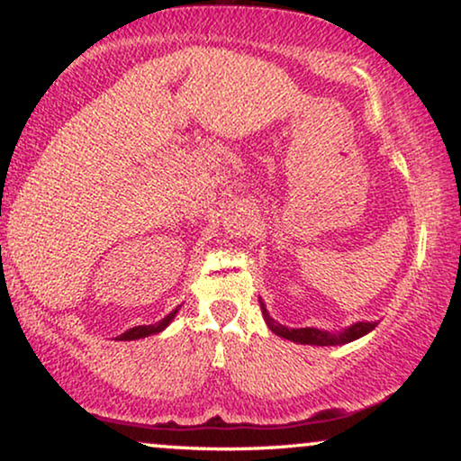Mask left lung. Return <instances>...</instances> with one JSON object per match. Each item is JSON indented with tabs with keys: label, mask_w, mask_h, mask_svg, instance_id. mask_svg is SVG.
I'll use <instances>...</instances> for the list:
<instances>
[{
	"label": "left lung",
	"mask_w": 461,
	"mask_h": 461,
	"mask_svg": "<svg viewBox=\"0 0 461 461\" xmlns=\"http://www.w3.org/2000/svg\"><path fill=\"white\" fill-rule=\"evenodd\" d=\"M260 308L264 312V319H267V325L270 327V331H275L276 336L292 339V342L298 344H312V346H336V344H346L352 342V339L365 336L371 330H375L377 323H355L348 330L342 333H327L321 330H314V327H302V330H289V327L276 323L275 319H270V314L267 312V308L260 302Z\"/></svg>",
	"instance_id": "left-lung-1"
}]
</instances>
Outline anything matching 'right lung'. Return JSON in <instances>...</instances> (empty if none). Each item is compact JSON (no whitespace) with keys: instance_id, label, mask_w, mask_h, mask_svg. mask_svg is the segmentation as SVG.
Returning <instances> with one entry per match:
<instances>
[{"instance_id":"add662e5","label":"right lung","mask_w":461,"mask_h":461,"mask_svg":"<svg viewBox=\"0 0 461 461\" xmlns=\"http://www.w3.org/2000/svg\"><path fill=\"white\" fill-rule=\"evenodd\" d=\"M176 312H178V308L169 312L166 319H161L159 323H155V325H138V327H131V330L122 333V336H119V339H138V338L153 336V333H159L161 330H166V327L169 325V321H172V319L176 317Z\"/></svg>"}]
</instances>
